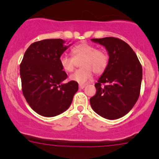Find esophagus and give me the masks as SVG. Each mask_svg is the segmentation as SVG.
Listing matches in <instances>:
<instances>
[{"label": "esophagus", "mask_w": 159, "mask_h": 159, "mask_svg": "<svg viewBox=\"0 0 159 159\" xmlns=\"http://www.w3.org/2000/svg\"><path fill=\"white\" fill-rule=\"evenodd\" d=\"M84 87H85V84H79V88H80V89H83Z\"/></svg>", "instance_id": "1"}]
</instances>
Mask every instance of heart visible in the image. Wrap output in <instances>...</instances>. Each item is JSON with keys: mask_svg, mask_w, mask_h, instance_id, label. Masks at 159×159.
<instances>
[{"mask_svg": "<svg viewBox=\"0 0 159 159\" xmlns=\"http://www.w3.org/2000/svg\"><path fill=\"white\" fill-rule=\"evenodd\" d=\"M72 57L61 55L60 65L66 72H72L76 67L77 61H80L81 68L76 70L70 76L73 81L84 84L92 78L93 72L101 75L107 68L109 57L106 51L98 49L96 46L88 43H81L71 49Z\"/></svg>", "mask_w": 159, "mask_h": 159, "instance_id": "obj_1", "label": "heart"}]
</instances>
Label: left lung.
<instances>
[{"mask_svg":"<svg viewBox=\"0 0 159 159\" xmlns=\"http://www.w3.org/2000/svg\"><path fill=\"white\" fill-rule=\"evenodd\" d=\"M105 46L109 61L94 86L96 94L90 104L97 114L107 119H118L129 113L138 101L142 79V67L132 48L113 37L93 38Z\"/></svg>","mask_w":159,"mask_h":159,"instance_id":"1","label":"left lung"}]
</instances>
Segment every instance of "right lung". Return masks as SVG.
Instances as JSON below:
<instances>
[{"instance_id":"obj_1","label":"right lung","mask_w":159,"mask_h":159,"mask_svg":"<svg viewBox=\"0 0 159 159\" xmlns=\"http://www.w3.org/2000/svg\"><path fill=\"white\" fill-rule=\"evenodd\" d=\"M62 39L34 42L25 51L20 65L22 92L27 102L41 116L54 117L65 111L78 90V84L67 78L60 57L68 46Z\"/></svg>"}]
</instances>
